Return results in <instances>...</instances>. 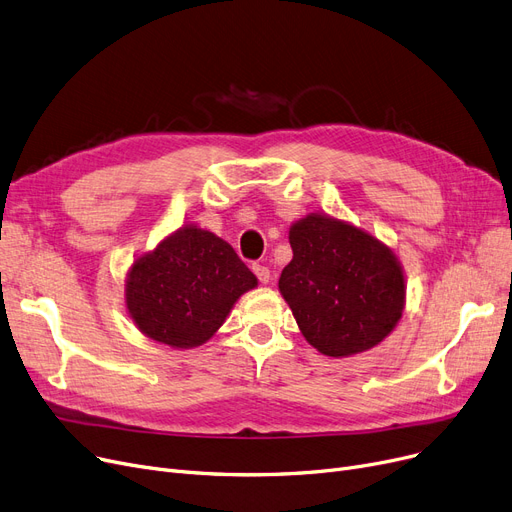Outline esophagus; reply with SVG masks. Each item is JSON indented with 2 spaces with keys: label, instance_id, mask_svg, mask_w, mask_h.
<instances>
[{
  "label": "esophagus",
  "instance_id": "esophagus-1",
  "mask_svg": "<svg viewBox=\"0 0 512 512\" xmlns=\"http://www.w3.org/2000/svg\"><path fill=\"white\" fill-rule=\"evenodd\" d=\"M253 272H255V276H257V280H259L261 284H268V282H270V278H272L270 270L265 268V265H259V263H255V265H253Z\"/></svg>",
  "mask_w": 512,
  "mask_h": 512
}]
</instances>
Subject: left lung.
<instances>
[{
  "label": "left lung",
  "mask_w": 512,
  "mask_h": 512,
  "mask_svg": "<svg viewBox=\"0 0 512 512\" xmlns=\"http://www.w3.org/2000/svg\"><path fill=\"white\" fill-rule=\"evenodd\" d=\"M293 259L278 288L305 341L330 358L385 341L406 305V276L376 236L326 213H309L288 230Z\"/></svg>",
  "instance_id": "8db88e82"
}]
</instances>
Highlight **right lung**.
Masks as SVG:
<instances>
[{"mask_svg":"<svg viewBox=\"0 0 512 512\" xmlns=\"http://www.w3.org/2000/svg\"><path fill=\"white\" fill-rule=\"evenodd\" d=\"M255 286V274L226 240L186 224L131 263L125 305L148 339L192 349L207 343Z\"/></svg>","mask_w":512,"mask_h":512,"instance_id":"1","label":"right lung"}]
</instances>
